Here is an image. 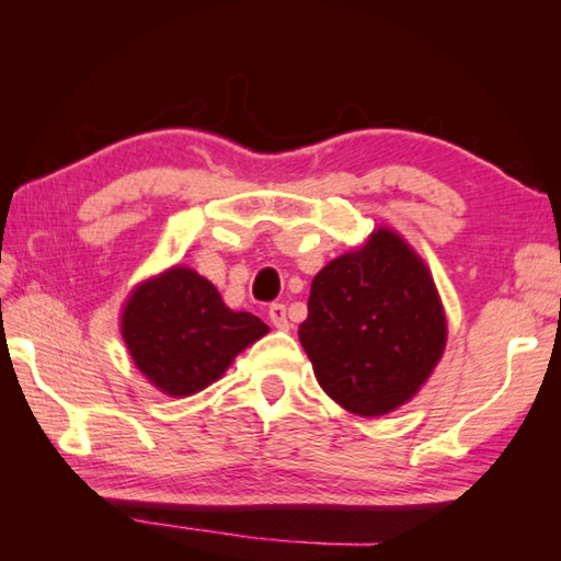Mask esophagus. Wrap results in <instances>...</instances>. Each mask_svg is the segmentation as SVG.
Masks as SVG:
<instances>
[{
	"label": "esophagus",
	"instance_id": "34e87169",
	"mask_svg": "<svg viewBox=\"0 0 561 561\" xmlns=\"http://www.w3.org/2000/svg\"><path fill=\"white\" fill-rule=\"evenodd\" d=\"M270 320L277 330H289V318H287V306L284 304H272L270 306Z\"/></svg>",
	"mask_w": 561,
	"mask_h": 561
}]
</instances>
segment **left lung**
<instances>
[{"instance_id":"8db88e82","label":"left lung","mask_w":561,"mask_h":561,"mask_svg":"<svg viewBox=\"0 0 561 561\" xmlns=\"http://www.w3.org/2000/svg\"><path fill=\"white\" fill-rule=\"evenodd\" d=\"M299 340L332 400L380 416L432 376L446 316L422 257L396 231L378 229L316 274Z\"/></svg>"}]
</instances>
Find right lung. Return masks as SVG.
I'll return each instance as SVG.
<instances>
[{
  "instance_id": "1",
  "label": "right lung",
  "mask_w": 561,
  "mask_h": 561,
  "mask_svg": "<svg viewBox=\"0 0 561 561\" xmlns=\"http://www.w3.org/2000/svg\"><path fill=\"white\" fill-rule=\"evenodd\" d=\"M121 330L139 371L171 398L211 386L238 352L270 332L257 316L231 311L209 279L181 265L129 294Z\"/></svg>"
}]
</instances>
